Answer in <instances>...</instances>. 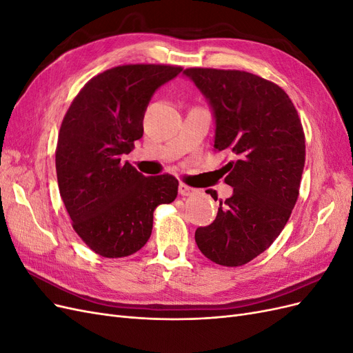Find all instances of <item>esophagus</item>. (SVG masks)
<instances>
[{
  "label": "esophagus",
  "mask_w": 353,
  "mask_h": 353,
  "mask_svg": "<svg viewBox=\"0 0 353 353\" xmlns=\"http://www.w3.org/2000/svg\"><path fill=\"white\" fill-rule=\"evenodd\" d=\"M178 188H179V194L181 196H191L196 191L193 187H190V185H187L184 183H181Z\"/></svg>",
  "instance_id": "1"
}]
</instances>
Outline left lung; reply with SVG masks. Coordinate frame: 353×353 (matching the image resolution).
<instances>
[{
  "instance_id": "left-lung-1",
  "label": "left lung",
  "mask_w": 353,
  "mask_h": 353,
  "mask_svg": "<svg viewBox=\"0 0 353 353\" xmlns=\"http://www.w3.org/2000/svg\"><path fill=\"white\" fill-rule=\"evenodd\" d=\"M216 119L213 148L232 157L210 225L196 230L208 259L241 266L263 253L292 215L305 166V132L294 104L279 85L244 70L188 68ZM218 200L216 191L206 190Z\"/></svg>"
}]
</instances>
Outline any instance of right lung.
<instances>
[{"mask_svg":"<svg viewBox=\"0 0 353 353\" xmlns=\"http://www.w3.org/2000/svg\"><path fill=\"white\" fill-rule=\"evenodd\" d=\"M183 70L170 65H122L99 73L73 99L56 147L57 183L72 227L103 258H125L152 236L153 212L172 203L178 179L144 176L122 156L143 137L154 91Z\"/></svg>","mask_w":353,"mask_h":353,"instance_id":"1","label":"right lung"}]
</instances>
